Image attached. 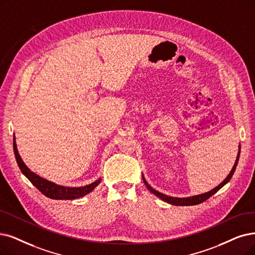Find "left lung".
<instances>
[{"label": "left lung", "mask_w": 255, "mask_h": 255, "mask_svg": "<svg viewBox=\"0 0 255 255\" xmlns=\"http://www.w3.org/2000/svg\"><path fill=\"white\" fill-rule=\"evenodd\" d=\"M240 152H241V144L239 145V151H238V156H237V160L236 162H234V165L232 167V169L230 170L229 175L225 178V180H224L222 183H220V184L212 188L211 190L207 191V192H204V193H201V195H196V196H191V197H186V198H177V197H170V196H167V195H164V193H162L158 190H156L155 188H152L148 183L146 182L143 174H142V179H143V182L145 186L147 187V189L151 192L154 193L155 196H157L159 199H161L162 201H164L166 203H168V204H171V205H176V206H191V205H198L200 204V203H203L204 201H206L207 199H209L211 196L215 195V193L220 190L224 185H226L227 183L230 181L231 177L233 176L234 171H236V168H237V165H238V162H239V158H240Z\"/></svg>", "instance_id": "left-lung-1"}]
</instances>
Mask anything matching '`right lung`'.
Listing matches in <instances>:
<instances>
[{
  "instance_id": "obj_1",
  "label": "right lung",
  "mask_w": 255,
  "mask_h": 255,
  "mask_svg": "<svg viewBox=\"0 0 255 255\" xmlns=\"http://www.w3.org/2000/svg\"><path fill=\"white\" fill-rule=\"evenodd\" d=\"M13 150H14V156L16 159V163L23 172V175L32 183V184L45 195L46 197L53 199V200H74L77 198H81L88 193L92 191L99 183L101 182V178H98L96 181H94L91 184L85 185V186H78V187H70V186H64V185H58L56 183L49 181L43 177L38 176L35 172H33L30 169L19 156L16 142H15V136L13 134Z\"/></svg>"
}]
</instances>
